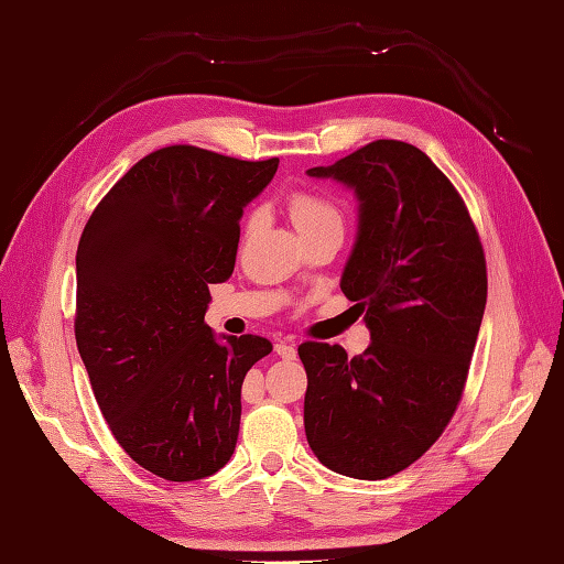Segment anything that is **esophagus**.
Masks as SVG:
<instances>
[{"mask_svg": "<svg viewBox=\"0 0 564 564\" xmlns=\"http://www.w3.org/2000/svg\"><path fill=\"white\" fill-rule=\"evenodd\" d=\"M274 352H278L282 359H294L296 347L292 343H278V345H274Z\"/></svg>", "mask_w": 564, "mask_h": 564, "instance_id": "34e87169", "label": "esophagus"}]
</instances>
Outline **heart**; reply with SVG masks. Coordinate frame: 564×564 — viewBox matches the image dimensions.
<instances>
[{
	"label": "heart",
	"mask_w": 564,
	"mask_h": 564,
	"mask_svg": "<svg viewBox=\"0 0 564 564\" xmlns=\"http://www.w3.org/2000/svg\"><path fill=\"white\" fill-rule=\"evenodd\" d=\"M286 209L299 234L306 236L311 231H321L328 227H343V212L337 207L330 195H325L314 187H299L286 197ZM256 224V217H250L248 229Z\"/></svg>",
	"instance_id": "obj_1"
}]
</instances>
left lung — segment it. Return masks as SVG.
I'll return each instance as SVG.
<instances>
[{
  "label": "left lung",
  "instance_id": "1",
  "mask_svg": "<svg viewBox=\"0 0 564 564\" xmlns=\"http://www.w3.org/2000/svg\"><path fill=\"white\" fill-rule=\"evenodd\" d=\"M352 187L359 227L340 290L371 345L304 343V427L330 470L383 480L440 440L466 386L487 302L480 236L456 187L417 147L377 140L306 171Z\"/></svg>",
  "mask_w": 564,
  "mask_h": 564
}]
</instances>
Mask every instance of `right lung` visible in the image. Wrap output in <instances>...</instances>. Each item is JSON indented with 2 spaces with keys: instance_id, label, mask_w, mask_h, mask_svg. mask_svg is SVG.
I'll use <instances>...</instances> for the list:
<instances>
[{
  "instance_id": "1",
  "label": "right lung",
  "mask_w": 564,
  "mask_h": 564,
  "mask_svg": "<svg viewBox=\"0 0 564 564\" xmlns=\"http://www.w3.org/2000/svg\"><path fill=\"white\" fill-rule=\"evenodd\" d=\"M280 159L241 161L191 144L156 149L124 173L77 248L74 335L96 403L134 463L171 482L215 475L241 424L260 335L217 337L209 284L227 282L243 207Z\"/></svg>"
}]
</instances>
